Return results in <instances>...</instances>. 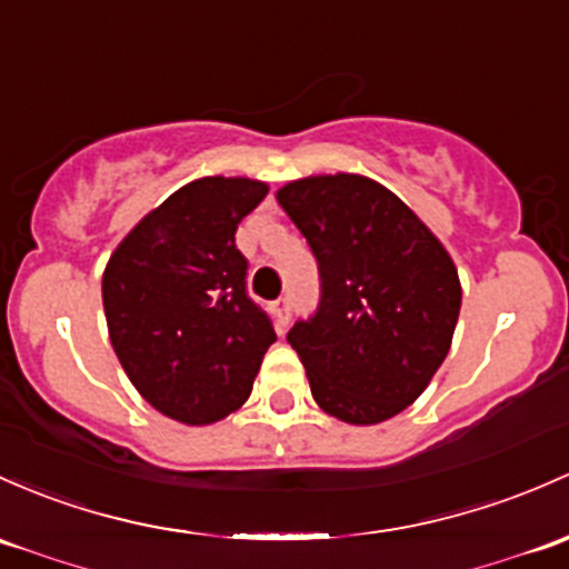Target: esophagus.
<instances>
[{
  "mask_svg": "<svg viewBox=\"0 0 569 569\" xmlns=\"http://www.w3.org/2000/svg\"><path fill=\"white\" fill-rule=\"evenodd\" d=\"M274 310H278L280 321L289 319V310H291V300H289V297H280V300L274 302Z\"/></svg>",
  "mask_w": 569,
  "mask_h": 569,
  "instance_id": "esophagus-1",
  "label": "esophagus"
}]
</instances>
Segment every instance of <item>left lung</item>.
Masks as SVG:
<instances>
[{"instance_id": "1", "label": "left lung", "mask_w": 569, "mask_h": 569, "mask_svg": "<svg viewBox=\"0 0 569 569\" xmlns=\"http://www.w3.org/2000/svg\"><path fill=\"white\" fill-rule=\"evenodd\" d=\"M274 199L319 261V310L289 330L313 400L349 426L390 420L450 351L460 313L450 253L370 177L295 179Z\"/></svg>"}]
</instances>
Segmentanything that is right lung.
Segmentation results:
<instances>
[{
    "label": "right lung",
    "instance_id": "add662e5",
    "mask_svg": "<svg viewBox=\"0 0 569 569\" xmlns=\"http://www.w3.org/2000/svg\"><path fill=\"white\" fill-rule=\"evenodd\" d=\"M267 190L248 177L193 179L143 214L106 264L113 351L141 398L182 426L237 411L274 343L234 244Z\"/></svg>",
    "mask_w": 569,
    "mask_h": 569
}]
</instances>
